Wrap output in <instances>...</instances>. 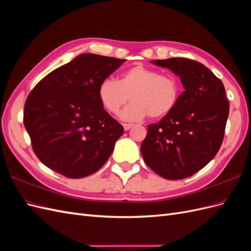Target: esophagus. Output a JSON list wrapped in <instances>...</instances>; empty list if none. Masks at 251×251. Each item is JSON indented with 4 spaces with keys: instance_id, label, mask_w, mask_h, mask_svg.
Instances as JSON below:
<instances>
[{
    "instance_id": "obj_1",
    "label": "esophagus",
    "mask_w": 251,
    "mask_h": 251,
    "mask_svg": "<svg viewBox=\"0 0 251 251\" xmlns=\"http://www.w3.org/2000/svg\"><path fill=\"white\" fill-rule=\"evenodd\" d=\"M133 126V125H131V124H125L124 125V128H125V131H128L130 130V128Z\"/></svg>"
}]
</instances>
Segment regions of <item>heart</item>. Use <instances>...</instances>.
I'll list each match as a JSON object with an SVG mask.
<instances>
[{"label":"heart","instance_id":"heart-1","mask_svg":"<svg viewBox=\"0 0 251 251\" xmlns=\"http://www.w3.org/2000/svg\"><path fill=\"white\" fill-rule=\"evenodd\" d=\"M180 86L176 78L137 65L127 69L117 81L104 79L98 87V97L109 113L117 114L130 100L133 103L120 114L126 121L148 115L158 119L170 114L179 100Z\"/></svg>","mask_w":251,"mask_h":251}]
</instances>
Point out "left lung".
Wrapping results in <instances>:
<instances>
[{"label": "left lung", "instance_id": "1", "mask_svg": "<svg viewBox=\"0 0 251 251\" xmlns=\"http://www.w3.org/2000/svg\"><path fill=\"white\" fill-rule=\"evenodd\" d=\"M180 77L184 92L174 110L148 126L141 155L150 169L169 180L191 177L221 147L229 102L223 82L196 60L172 57L151 60Z\"/></svg>", "mask_w": 251, "mask_h": 251}]
</instances>
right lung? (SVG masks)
Listing matches in <instances>:
<instances>
[{"mask_svg": "<svg viewBox=\"0 0 251 251\" xmlns=\"http://www.w3.org/2000/svg\"><path fill=\"white\" fill-rule=\"evenodd\" d=\"M125 62L83 53L37 83L27 97L24 126L42 163L77 179L107 162L124 126L103 109L98 87Z\"/></svg>", "mask_w": 251, "mask_h": 251, "instance_id": "right-lung-1", "label": "right lung"}]
</instances>
